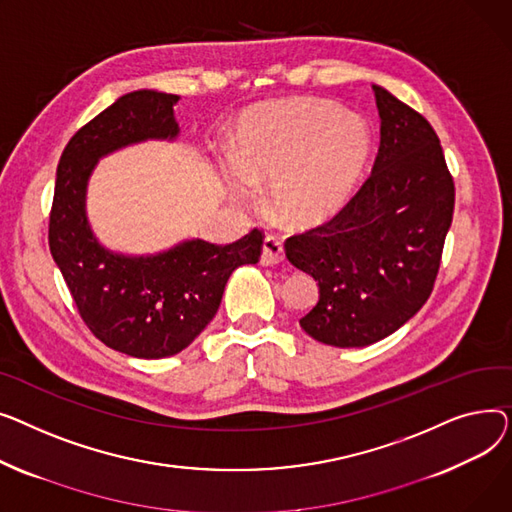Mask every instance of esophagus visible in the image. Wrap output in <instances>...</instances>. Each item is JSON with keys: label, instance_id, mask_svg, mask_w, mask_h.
I'll list each match as a JSON object with an SVG mask.
<instances>
[{"label": "esophagus", "instance_id": "34e87169", "mask_svg": "<svg viewBox=\"0 0 512 512\" xmlns=\"http://www.w3.org/2000/svg\"><path fill=\"white\" fill-rule=\"evenodd\" d=\"M283 258H285V250H283L281 239L277 235H266L264 237V244H262L260 262L264 266H275V264L283 262Z\"/></svg>", "mask_w": 512, "mask_h": 512}]
</instances>
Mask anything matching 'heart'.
Segmentation results:
<instances>
[{
	"label": "heart",
	"instance_id": "1",
	"mask_svg": "<svg viewBox=\"0 0 512 512\" xmlns=\"http://www.w3.org/2000/svg\"><path fill=\"white\" fill-rule=\"evenodd\" d=\"M233 150L225 179L235 198L252 200L254 186L273 182L275 215L287 225L314 227L333 219L362 184L372 132L333 101L295 97L246 111Z\"/></svg>",
	"mask_w": 512,
	"mask_h": 512
}]
</instances>
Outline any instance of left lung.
Wrapping results in <instances>:
<instances>
[{"label": "left lung", "mask_w": 512, "mask_h": 512, "mask_svg": "<svg viewBox=\"0 0 512 512\" xmlns=\"http://www.w3.org/2000/svg\"><path fill=\"white\" fill-rule=\"evenodd\" d=\"M380 148L370 177L339 213L287 237L285 256L312 275L318 304L299 324L335 347L393 335L434 289L455 210V182L428 119L374 86Z\"/></svg>", "instance_id": "obj_1"}]
</instances>
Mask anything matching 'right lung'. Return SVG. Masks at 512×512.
<instances>
[{
  "label": "right lung",
  "instance_id": "obj_1",
  "mask_svg": "<svg viewBox=\"0 0 512 512\" xmlns=\"http://www.w3.org/2000/svg\"><path fill=\"white\" fill-rule=\"evenodd\" d=\"M177 99L136 90L82 126L59 159L49 213V250L80 318L107 347L142 359L186 349L217 314L233 270L256 264L264 242L254 227L227 246L190 239L132 258L105 250L90 231L84 198L97 159L146 138H175Z\"/></svg>",
  "mask_w": 512,
  "mask_h": 512
}]
</instances>
